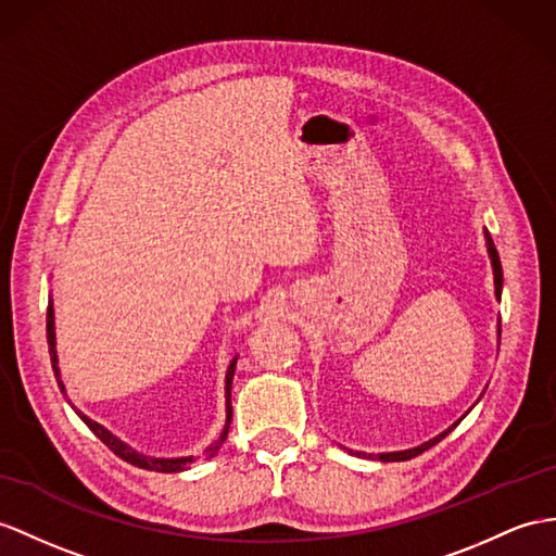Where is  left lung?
I'll return each mask as SVG.
<instances>
[{
	"mask_svg": "<svg viewBox=\"0 0 556 556\" xmlns=\"http://www.w3.org/2000/svg\"><path fill=\"white\" fill-rule=\"evenodd\" d=\"M485 242H489V254H491L493 274H495V296L500 300V294H503V266H500V256H497V250H495V245H493V238H491V233H485ZM455 425H459V422H455ZM455 425H453V427H455ZM453 427H451V429H453ZM451 429H445L443 434H439L437 439H431V441H427V443H422V445H417V448H413V451L382 453V455H380V459H382V463H401V459H410V457H415V455H419V453L429 451L431 445H437L441 439L448 437V431H451Z\"/></svg>",
	"mask_w": 556,
	"mask_h": 556,
	"instance_id": "left-lung-1",
	"label": "left lung"
}]
</instances>
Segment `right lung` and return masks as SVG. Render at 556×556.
I'll list each match as a JSON object with an SVG mask.
<instances>
[{"label":"right lung","instance_id":"obj_1","mask_svg":"<svg viewBox=\"0 0 556 556\" xmlns=\"http://www.w3.org/2000/svg\"><path fill=\"white\" fill-rule=\"evenodd\" d=\"M47 342H49V356H51V365H53V375H56V380L61 377L59 372V358H56V334H53V306L49 302L47 306ZM233 372H236V358L231 361V365H228V372H226V427L222 431L219 441H216L214 445H210V448L205 451L207 457L216 455V451L222 448V443L226 441V434H228V427H231V417H233V408H231V382H233ZM59 387L65 394V387L63 382L59 380ZM79 417H83V422L97 434L108 448H111L117 457L125 459V463L134 465V467H141V469H151V471H165V473H174V471H184L188 469V465L193 463V457H174V459H162V457H148V455H141L134 448H129L127 443H122L119 439H115L111 431L103 429L99 422H93V419H89L85 413L75 410Z\"/></svg>","mask_w":556,"mask_h":556}]
</instances>
